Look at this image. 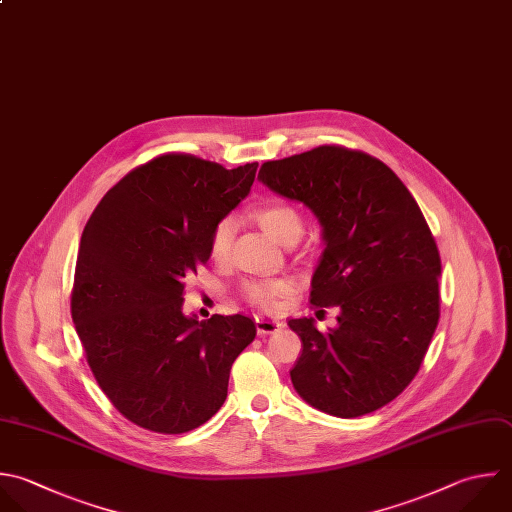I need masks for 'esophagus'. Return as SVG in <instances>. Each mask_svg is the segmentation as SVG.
<instances>
[{"label":"esophagus","instance_id":"obj_1","mask_svg":"<svg viewBox=\"0 0 512 512\" xmlns=\"http://www.w3.org/2000/svg\"><path fill=\"white\" fill-rule=\"evenodd\" d=\"M282 326V322H278V320H272V318H256V330H258V334L260 336H266V334H272V332H276L278 328Z\"/></svg>","mask_w":512,"mask_h":512}]
</instances>
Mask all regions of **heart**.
<instances>
[{
  "label": "heart",
  "instance_id": "heart-1",
  "mask_svg": "<svg viewBox=\"0 0 512 512\" xmlns=\"http://www.w3.org/2000/svg\"><path fill=\"white\" fill-rule=\"evenodd\" d=\"M254 222L278 244H286L288 240H298L302 234V218L298 210L282 202H268L260 204L252 210ZM234 236V220L224 218L216 224L210 240V250L214 258H226L232 246ZM294 284L288 278H272V280H254L246 282L244 294L246 298L260 308H274L282 298L292 294Z\"/></svg>",
  "mask_w": 512,
  "mask_h": 512
}]
</instances>
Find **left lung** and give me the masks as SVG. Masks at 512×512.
<instances>
[{
  "instance_id": "8db88e82",
  "label": "left lung",
  "mask_w": 512,
  "mask_h": 512,
  "mask_svg": "<svg viewBox=\"0 0 512 512\" xmlns=\"http://www.w3.org/2000/svg\"><path fill=\"white\" fill-rule=\"evenodd\" d=\"M258 180L318 218L310 304L340 308L324 334L288 320L302 340L296 392L338 418L382 408L416 376L440 316V256L416 200L386 164L340 146L266 162Z\"/></svg>"
}]
</instances>
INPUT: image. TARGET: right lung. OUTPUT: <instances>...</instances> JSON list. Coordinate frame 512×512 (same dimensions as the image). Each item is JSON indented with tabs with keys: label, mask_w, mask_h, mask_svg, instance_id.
<instances>
[{
	"label": "right lung",
	"mask_w": 512,
	"mask_h": 512,
	"mask_svg": "<svg viewBox=\"0 0 512 512\" xmlns=\"http://www.w3.org/2000/svg\"><path fill=\"white\" fill-rule=\"evenodd\" d=\"M256 170L160 156L108 190L84 228L76 332L104 394L142 428L182 434L210 420L256 336L248 316L182 310L186 278L208 262L216 224L250 194Z\"/></svg>",
	"instance_id": "obj_1"
}]
</instances>
